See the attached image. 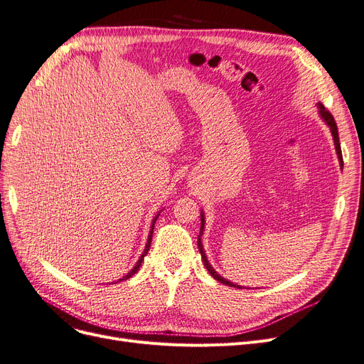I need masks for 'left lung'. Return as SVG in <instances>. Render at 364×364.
Returning <instances> with one entry per match:
<instances>
[{"label":"left lung","mask_w":364,"mask_h":364,"mask_svg":"<svg viewBox=\"0 0 364 364\" xmlns=\"http://www.w3.org/2000/svg\"><path fill=\"white\" fill-rule=\"evenodd\" d=\"M318 107H319V113H321V116H323V119L326 121V124L330 127V129H331V134H333V140H334V146H336V151H338V156H339V159H341V166H342V151H341V143H339V133H338V125H336V121H334V118H333V114L321 105L319 103L318 105ZM201 216V227H200V235H198V240H197V245H198V251H200V254H201V258H203V263H205V266H206V269L209 270V273L213 276V278L216 279V281H220L221 284H225V285H228V287H237V288H240L239 285H235L232 282H230V281H227V279H224V278H221L220 274H218L215 270H213V267L209 264V261H208V258H206V254H205V250H203V245H201V239H200V236H201V232H203V227H205V218H203V213L200 215Z\"/></svg>","instance_id":"8db88e82"}]
</instances>
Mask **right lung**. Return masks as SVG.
Returning <instances> with one entry per match:
<instances>
[{"instance_id": "obj_1", "label": "right lung", "mask_w": 364, "mask_h": 364, "mask_svg": "<svg viewBox=\"0 0 364 364\" xmlns=\"http://www.w3.org/2000/svg\"><path fill=\"white\" fill-rule=\"evenodd\" d=\"M156 218L158 216H155L154 218V221H152V227H151V232H149V239H148V243H146V248H144V251H143V254H141V257L139 258V261L136 263V266L132 269V272L129 273H127L122 279H119V281H125V279H128V278H132V276L139 270V267L141 266V261H143V258H144V255L148 254V251H149V248H151V242H152V232H154V225H155V221H156Z\"/></svg>"}]
</instances>
